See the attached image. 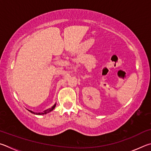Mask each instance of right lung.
<instances>
[{
  "label": "right lung",
  "mask_w": 151,
  "mask_h": 151,
  "mask_svg": "<svg viewBox=\"0 0 151 151\" xmlns=\"http://www.w3.org/2000/svg\"><path fill=\"white\" fill-rule=\"evenodd\" d=\"M55 105H56V104H55L54 105H53V106H52V107H50V108H49V109L45 110V111H44L43 112H41V113H35V112L32 111H30V110H28H28L29 111H30V113H34V114H35V115H44V114H46V113H50V112H51L52 111H53V109H54V108H55Z\"/></svg>",
  "instance_id": "add662e5"
}]
</instances>
